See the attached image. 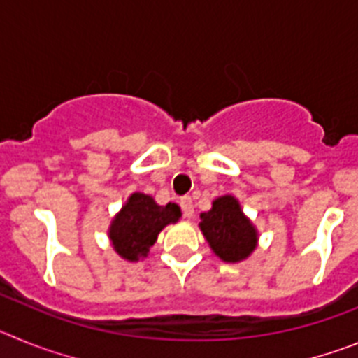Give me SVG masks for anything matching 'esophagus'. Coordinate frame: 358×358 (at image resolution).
<instances>
[{
    "mask_svg": "<svg viewBox=\"0 0 358 358\" xmlns=\"http://www.w3.org/2000/svg\"><path fill=\"white\" fill-rule=\"evenodd\" d=\"M179 206H181L182 213H185L186 218L194 217V201H192V199L182 197L181 201H179Z\"/></svg>",
    "mask_w": 358,
    "mask_h": 358,
    "instance_id": "1",
    "label": "esophagus"
}]
</instances>
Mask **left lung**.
<instances>
[{
  "label": "left lung",
  "instance_id": "1",
  "mask_svg": "<svg viewBox=\"0 0 358 358\" xmlns=\"http://www.w3.org/2000/svg\"><path fill=\"white\" fill-rule=\"evenodd\" d=\"M201 218L202 233L215 255L224 262H240L255 251L256 229L242 213L235 197L217 199L213 208Z\"/></svg>",
  "mask_w": 358,
  "mask_h": 358
}]
</instances>
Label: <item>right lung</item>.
<instances>
[{
    "instance_id": "obj_1",
    "label": "right lung",
    "mask_w": 358,
    "mask_h": 358,
    "mask_svg": "<svg viewBox=\"0 0 358 358\" xmlns=\"http://www.w3.org/2000/svg\"><path fill=\"white\" fill-rule=\"evenodd\" d=\"M179 217L181 210L177 204L169 202L166 206H157L148 195L132 194L110 224L109 236L116 252L134 262L140 256H147L159 231L166 224L177 222Z\"/></svg>"
}]
</instances>
